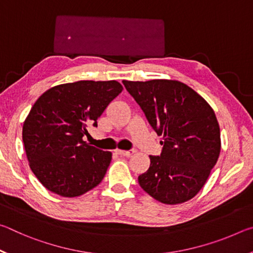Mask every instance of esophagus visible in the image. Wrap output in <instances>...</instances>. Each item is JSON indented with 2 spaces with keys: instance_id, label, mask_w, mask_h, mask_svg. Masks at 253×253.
I'll return each instance as SVG.
<instances>
[{
  "instance_id": "1",
  "label": "esophagus",
  "mask_w": 253,
  "mask_h": 253,
  "mask_svg": "<svg viewBox=\"0 0 253 253\" xmlns=\"http://www.w3.org/2000/svg\"><path fill=\"white\" fill-rule=\"evenodd\" d=\"M116 153L121 156H130L135 153L134 149H129V151H122V149H116Z\"/></svg>"
}]
</instances>
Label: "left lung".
<instances>
[{"mask_svg":"<svg viewBox=\"0 0 253 253\" xmlns=\"http://www.w3.org/2000/svg\"><path fill=\"white\" fill-rule=\"evenodd\" d=\"M163 136L160 156L138 176L140 187L164 204H179L199 193L221 151L220 126L204 98L177 80L123 81Z\"/></svg>","mask_w":253,"mask_h":253,"instance_id":"left-lung-1","label":"left lung"}]
</instances>
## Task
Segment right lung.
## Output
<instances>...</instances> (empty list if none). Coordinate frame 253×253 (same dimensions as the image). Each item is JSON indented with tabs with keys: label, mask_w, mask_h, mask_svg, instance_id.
<instances>
[{
	"label": "right lung",
	"mask_w": 253,
	"mask_h": 253,
	"mask_svg": "<svg viewBox=\"0 0 253 253\" xmlns=\"http://www.w3.org/2000/svg\"><path fill=\"white\" fill-rule=\"evenodd\" d=\"M123 90L118 81L81 80L50 88L25 118L22 138L30 169L46 190L76 198L99 184L111 153L83 139L97 127L110 101Z\"/></svg>",
	"instance_id": "1"
}]
</instances>
